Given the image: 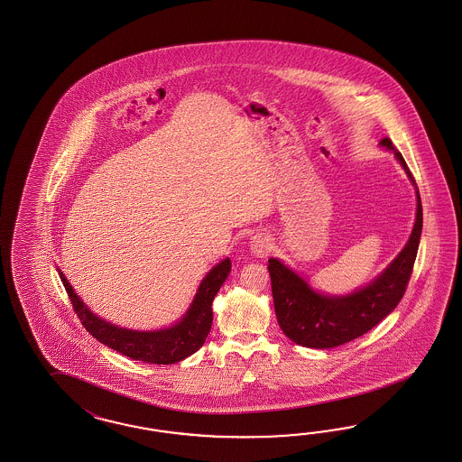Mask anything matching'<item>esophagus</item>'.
Here are the masks:
<instances>
[{
  "label": "esophagus",
  "mask_w": 462,
  "mask_h": 462,
  "mask_svg": "<svg viewBox=\"0 0 462 462\" xmlns=\"http://www.w3.org/2000/svg\"><path fill=\"white\" fill-rule=\"evenodd\" d=\"M270 250H272V243L268 237L262 236V235L251 237V251L256 256H264Z\"/></svg>",
  "instance_id": "obj_1"
}]
</instances>
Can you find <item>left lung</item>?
Masks as SVG:
<instances>
[{
	"label": "left lung",
	"instance_id": "left-lung-1",
	"mask_svg": "<svg viewBox=\"0 0 462 462\" xmlns=\"http://www.w3.org/2000/svg\"><path fill=\"white\" fill-rule=\"evenodd\" d=\"M382 146L395 153L411 184H415L405 160L392 140L383 138ZM422 202L417 190V219L405 248L380 277L349 295L332 297L317 293L289 266L277 258H270L268 272L280 329L299 346L328 349L349 343L380 324L407 291L422 235Z\"/></svg>",
	"mask_w": 462,
	"mask_h": 462
}]
</instances>
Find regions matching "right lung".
I'll list each match as a JSON object with an SVG mask.
<instances>
[{"instance_id": "right-lung-1", "label": "right lung", "mask_w": 462, "mask_h": 462, "mask_svg": "<svg viewBox=\"0 0 462 462\" xmlns=\"http://www.w3.org/2000/svg\"><path fill=\"white\" fill-rule=\"evenodd\" d=\"M231 272V260L226 258L216 264L200 282L198 293L185 316L171 328L160 330L123 329L94 316L88 305L78 297L62 272L60 280L66 287L70 303L82 326L99 343L125 356L153 365H173L194 355L209 334L212 326V300Z\"/></svg>"}]
</instances>
